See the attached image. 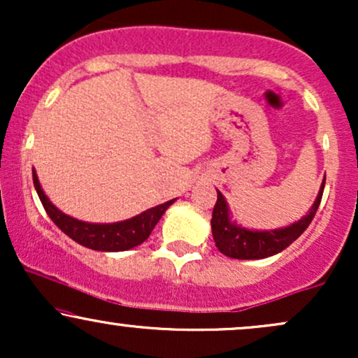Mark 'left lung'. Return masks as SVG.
<instances>
[{"label": "left lung", "mask_w": 358, "mask_h": 358, "mask_svg": "<svg viewBox=\"0 0 358 358\" xmlns=\"http://www.w3.org/2000/svg\"><path fill=\"white\" fill-rule=\"evenodd\" d=\"M324 180L327 178H323L315 203L311 205L305 217L286 225V227L271 229V231H257V229H248L237 224L232 219L231 208H229L225 196L217 190V203L213 207L210 220L212 236L217 249L232 259H264L285 250L287 245L293 244L306 231L308 225L313 220L320 202H322Z\"/></svg>", "instance_id": "8db88e82"}]
</instances>
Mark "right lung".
<instances>
[{
  "mask_svg": "<svg viewBox=\"0 0 358 358\" xmlns=\"http://www.w3.org/2000/svg\"><path fill=\"white\" fill-rule=\"evenodd\" d=\"M34 185L36 193H38L40 196V202H42L48 217L53 220V224H55L62 232L67 234L72 241H76L77 244L94 250H101V252H121V250L133 249L136 248V245L143 244V242L150 237L151 231H153L155 225L158 224L159 219H162L163 213L166 212V208L176 200H168L165 203L148 208V210L141 212L136 217H131V219L121 222H113V224H92V222L73 219V217L62 212L60 208H57L55 205L48 200V196L45 195L42 185L38 182V176H36L35 168Z\"/></svg>",
  "mask_w": 358,
  "mask_h": 358,
  "instance_id": "1",
  "label": "right lung"
}]
</instances>
